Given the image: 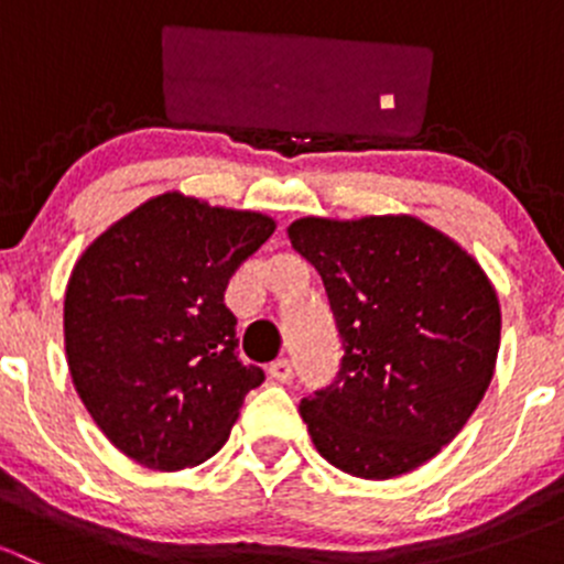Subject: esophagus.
Listing matches in <instances>:
<instances>
[{
	"instance_id": "34e87169",
	"label": "esophagus",
	"mask_w": 564,
	"mask_h": 564,
	"mask_svg": "<svg viewBox=\"0 0 564 564\" xmlns=\"http://www.w3.org/2000/svg\"><path fill=\"white\" fill-rule=\"evenodd\" d=\"M270 377L275 379V382H292V377H294V368H292V362L286 360V357H281V360H275L270 366Z\"/></svg>"
}]
</instances>
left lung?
<instances>
[{"mask_svg": "<svg viewBox=\"0 0 564 564\" xmlns=\"http://www.w3.org/2000/svg\"><path fill=\"white\" fill-rule=\"evenodd\" d=\"M286 235L322 275L346 349L335 382L300 403L318 456L362 480L417 469L491 384L502 329L491 278L414 215H308Z\"/></svg>", "mask_w": 564, "mask_h": 564, "instance_id": "obj_1", "label": "left lung"}]
</instances>
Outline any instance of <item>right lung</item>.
Returning a JSON list of instances; mask_svg holds the SVG:
<instances>
[{"mask_svg":"<svg viewBox=\"0 0 564 564\" xmlns=\"http://www.w3.org/2000/svg\"><path fill=\"white\" fill-rule=\"evenodd\" d=\"M275 231L256 209L182 191L147 198L95 237L65 289L73 388L106 440L158 471L213 458L264 371L237 357L224 292Z\"/></svg>","mask_w":564,"mask_h":564,"instance_id":"obj_1","label":"right lung"}]
</instances>
